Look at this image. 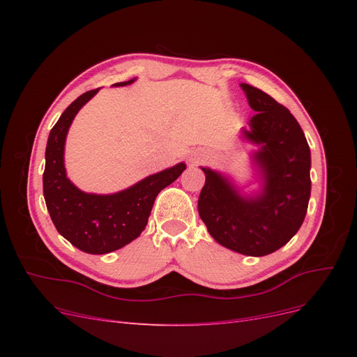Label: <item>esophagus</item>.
Wrapping results in <instances>:
<instances>
[{
  "label": "esophagus",
  "mask_w": 357,
  "mask_h": 357,
  "mask_svg": "<svg viewBox=\"0 0 357 357\" xmlns=\"http://www.w3.org/2000/svg\"><path fill=\"white\" fill-rule=\"evenodd\" d=\"M205 159V155H202V153H197V155H193V158H192V164H201V162Z\"/></svg>",
  "instance_id": "34e87169"
}]
</instances>
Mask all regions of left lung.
Returning a JSON list of instances; mask_svg holds the SVG:
<instances>
[{
	"label": "left lung",
	"instance_id": "1",
	"mask_svg": "<svg viewBox=\"0 0 357 357\" xmlns=\"http://www.w3.org/2000/svg\"><path fill=\"white\" fill-rule=\"evenodd\" d=\"M256 114L243 137L257 144L253 153L262 189L244 197L228 177L204 168L199 218L213 238L232 252L265 256L290 241L305 219L311 193V155L296 119L273 96L241 83Z\"/></svg>",
	"mask_w": 357,
	"mask_h": 357
}]
</instances>
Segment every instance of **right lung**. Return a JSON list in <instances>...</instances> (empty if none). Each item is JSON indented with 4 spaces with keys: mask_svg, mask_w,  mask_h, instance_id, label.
<instances>
[{
    "mask_svg": "<svg viewBox=\"0 0 357 357\" xmlns=\"http://www.w3.org/2000/svg\"><path fill=\"white\" fill-rule=\"evenodd\" d=\"M134 80L114 86H126ZM98 91L93 89L80 95L52 128L43 174V193L53 225L74 247L91 255L119 250L139 236L146 228L158 193L176 181L186 169V164L180 162L112 195L86 193L75 188L67 177L63 165L66 138L75 114Z\"/></svg>",
    "mask_w": 357,
    "mask_h": 357,
    "instance_id": "add662e5",
    "label": "right lung"
}]
</instances>
